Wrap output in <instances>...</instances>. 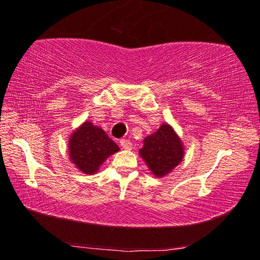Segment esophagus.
<instances>
[{"label": "esophagus", "instance_id": "esophagus-1", "mask_svg": "<svg viewBox=\"0 0 260 260\" xmlns=\"http://www.w3.org/2000/svg\"><path fill=\"white\" fill-rule=\"evenodd\" d=\"M120 145H122L123 149H126V150H130L133 148V143L129 140H122L120 141Z\"/></svg>", "mask_w": 260, "mask_h": 260}]
</instances>
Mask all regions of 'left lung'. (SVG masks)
<instances>
[{"label": "left lung", "instance_id": "8db88e82", "mask_svg": "<svg viewBox=\"0 0 260 260\" xmlns=\"http://www.w3.org/2000/svg\"><path fill=\"white\" fill-rule=\"evenodd\" d=\"M140 154L152 174L162 177L182 161L183 147L173 127L163 124L155 134L145 138Z\"/></svg>", "mask_w": 260, "mask_h": 260}]
</instances>
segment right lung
Masks as SVG:
<instances>
[{"mask_svg":"<svg viewBox=\"0 0 260 260\" xmlns=\"http://www.w3.org/2000/svg\"><path fill=\"white\" fill-rule=\"evenodd\" d=\"M70 157L78 169L85 174H93L103 162L119 150L105 131L94 126L90 122H85L70 138Z\"/></svg>","mask_w":260,"mask_h":260,"instance_id":"right-lung-1","label":"right lung"}]
</instances>
